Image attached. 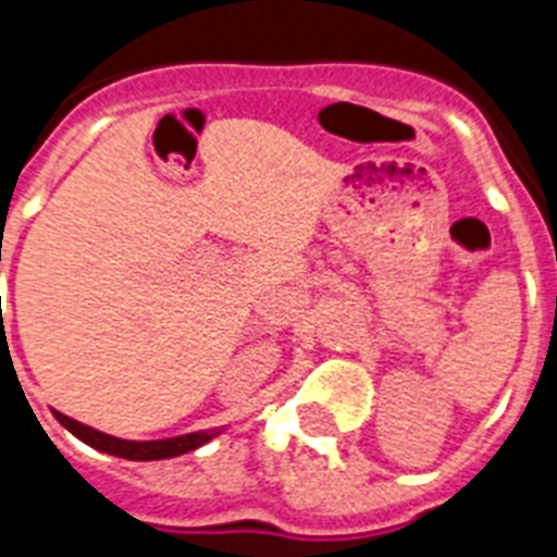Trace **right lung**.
Wrapping results in <instances>:
<instances>
[{"mask_svg":"<svg viewBox=\"0 0 557 557\" xmlns=\"http://www.w3.org/2000/svg\"><path fill=\"white\" fill-rule=\"evenodd\" d=\"M57 422L63 424L65 431H72L77 440H83L91 448L103 450V454H112V457H124V459H138V462H147V459H168L178 457V454H187V450L201 448L205 442H210L219 431L208 433H185V436H173V440H152V442H133V440H117V436H109V433H100L89 424H81L69 419L65 413L54 410Z\"/></svg>","mask_w":557,"mask_h":557,"instance_id":"1","label":"right lung"}]
</instances>
